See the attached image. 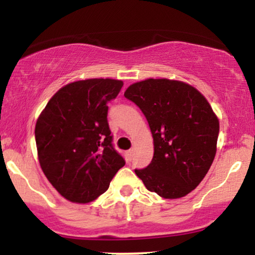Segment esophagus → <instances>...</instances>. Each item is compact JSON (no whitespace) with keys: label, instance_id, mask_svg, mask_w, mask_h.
Segmentation results:
<instances>
[{"label":"esophagus","instance_id":"34e87169","mask_svg":"<svg viewBox=\"0 0 255 255\" xmlns=\"http://www.w3.org/2000/svg\"><path fill=\"white\" fill-rule=\"evenodd\" d=\"M133 153H134V148H130V150L128 151V154H129V156L131 157V156H133Z\"/></svg>","mask_w":255,"mask_h":255}]
</instances>
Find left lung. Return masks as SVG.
<instances>
[{
    "mask_svg": "<svg viewBox=\"0 0 255 255\" xmlns=\"http://www.w3.org/2000/svg\"><path fill=\"white\" fill-rule=\"evenodd\" d=\"M125 97L140 108L153 137V158L145 169H135L136 176L164 199L191 193L217 151L219 121L207 99L192 85L170 79L131 84Z\"/></svg>",
    "mask_w": 255,
    "mask_h": 255,
    "instance_id": "left-lung-1",
    "label": "left lung"
}]
</instances>
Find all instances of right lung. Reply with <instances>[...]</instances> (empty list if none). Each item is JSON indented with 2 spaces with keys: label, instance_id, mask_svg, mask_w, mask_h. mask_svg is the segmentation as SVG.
Here are the masks:
<instances>
[{
  "label": "right lung",
  "instance_id": "right-lung-1",
  "mask_svg": "<svg viewBox=\"0 0 255 255\" xmlns=\"http://www.w3.org/2000/svg\"><path fill=\"white\" fill-rule=\"evenodd\" d=\"M124 81L86 79L61 87L37 120L38 160L49 182L67 200L87 204L109 188L125 159L114 148L108 102Z\"/></svg>",
  "mask_w": 255,
  "mask_h": 255
}]
</instances>
